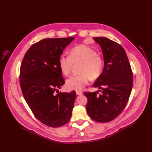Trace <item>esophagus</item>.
I'll return each mask as SVG.
<instances>
[{
    "instance_id": "obj_1",
    "label": "esophagus",
    "mask_w": 152,
    "mask_h": 152,
    "mask_svg": "<svg viewBox=\"0 0 152 152\" xmlns=\"http://www.w3.org/2000/svg\"><path fill=\"white\" fill-rule=\"evenodd\" d=\"M76 93L77 95H82V91H77Z\"/></svg>"
}]
</instances>
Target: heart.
<instances>
[{
    "label": "heart",
    "instance_id": "heart-1",
    "mask_svg": "<svg viewBox=\"0 0 152 152\" xmlns=\"http://www.w3.org/2000/svg\"><path fill=\"white\" fill-rule=\"evenodd\" d=\"M80 63L79 75H73L66 81V87L68 90L80 91L88 84L90 77L98 78L102 72L104 63L103 59L97 54L96 50L84 44L73 47L69 56L62 54L58 58V66L63 75L70 74L73 65Z\"/></svg>",
    "mask_w": 152,
    "mask_h": 152
}]
</instances>
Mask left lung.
<instances>
[{
  "instance_id": "obj_1",
  "label": "left lung",
  "mask_w": 152,
  "mask_h": 152,
  "mask_svg": "<svg viewBox=\"0 0 152 152\" xmlns=\"http://www.w3.org/2000/svg\"><path fill=\"white\" fill-rule=\"evenodd\" d=\"M102 49L104 68L94 83L101 90L85 92L87 112L93 120L108 122L125 108L131 93L133 77L125 50L120 44L103 37L93 38Z\"/></svg>"
}]
</instances>
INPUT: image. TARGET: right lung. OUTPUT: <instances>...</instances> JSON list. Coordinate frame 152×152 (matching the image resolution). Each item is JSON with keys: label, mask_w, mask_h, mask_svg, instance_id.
I'll list each match as a JSON object with an SVG mask.
<instances>
[{"label": "right lung", "mask_w": 152, "mask_h": 152, "mask_svg": "<svg viewBox=\"0 0 152 152\" xmlns=\"http://www.w3.org/2000/svg\"><path fill=\"white\" fill-rule=\"evenodd\" d=\"M74 39L41 40L27 50L21 65L20 82L24 98L35 117L49 127L65 125L72 117L75 91L57 94L55 92L65 84L59 56Z\"/></svg>", "instance_id": "right-lung-1"}]
</instances>
